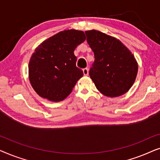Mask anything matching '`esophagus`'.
I'll return each mask as SVG.
<instances>
[{
    "label": "esophagus",
    "mask_w": 160,
    "mask_h": 160,
    "mask_svg": "<svg viewBox=\"0 0 160 160\" xmlns=\"http://www.w3.org/2000/svg\"><path fill=\"white\" fill-rule=\"evenodd\" d=\"M83 73H84V76H88L89 69L87 68H84V69H83Z\"/></svg>",
    "instance_id": "esophagus-1"
}]
</instances>
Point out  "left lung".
I'll return each mask as SVG.
<instances>
[{
  "instance_id": "left-lung-1",
  "label": "left lung",
  "mask_w": 160,
  "mask_h": 160,
  "mask_svg": "<svg viewBox=\"0 0 160 160\" xmlns=\"http://www.w3.org/2000/svg\"><path fill=\"white\" fill-rule=\"evenodd\" d=\"M95 61L89 76L95 87L108 97L127 92L134 83L138 64L134 56L118 39L98 30L85 32Z\"/></svg>"
}]
</instances>
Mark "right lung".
Listing matches in <instances>:
<instances>
[{
  "mask_svg": "<svg viewBox=\"0 0 160 160\" xmlns=\"http://www.w3.org/2000/svg\"><path fill=\"white\" fill-rule=\"evenodd\" d=\"M86 39L81 30H68L43 41L35 50L29 62V78L41 97L64 100L84 73L76 67L74 50Z\"/></svg>",
  "mask_w": 160,
  "mask_h": 160,
  "instance_id": "obj_1",
  "label": "right lung"
}]
</instances>
